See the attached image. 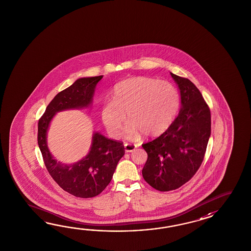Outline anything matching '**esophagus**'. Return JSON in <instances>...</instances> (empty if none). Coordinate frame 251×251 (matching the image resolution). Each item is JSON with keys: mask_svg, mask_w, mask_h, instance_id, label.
I'll return each mask as SVG.
<instances>
[{"mask_svg": "<svg viewBox=\"0 0 251 251\" xmlns=\"http://www.w3.org/2000/svg\"><path fill=\"white\" fill-rule=\"evenodd\" d=\"M124 147H125V151H126V152H132L134 150L136 149V147L134 146V145H132V144H126L124 145Z\"/></svg>", "mask_w": 251, "mask_h": 251, "instance_id": "34e87169", "label": "esophagus"}]
</instances>
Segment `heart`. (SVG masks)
I'll return each instance as SVG.
<instances>
[{
    "mask_svg": "<svg viewBox=\"0 0 251 251\" xmlns=\"http://www.w3.org/2000/svg\"><path fill=\"white\" fill-rule=\"evenodd\" d=\"M179 96L175 86L167 80L149 77H132L115 86L113 100L106 101L100 118L107 133L118 137L124 124L125 136L138 140L145 133L150 137L164 133L176 116Z\"/></svg>",
    "mask_w": 251,
    "mask_h": 251,
    "instance_id": "obj_1",
    "label": "heart"
}]
</instances>
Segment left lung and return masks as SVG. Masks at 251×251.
<instances>
[{"label":"left lung","instance_id":"8db88e82","mask_svg":"<svg viewBox=\"0 0 251 251\" xmlns=\"http://www.w3.org/2000/svg\"><path fill=\"white\" fill-rule=\"evenodd\" d=\"M180 95V108L170 127L143 144L148 159L144 180L159 191H171L191 179L202 164L211 135V112L191 80L171 73Z\"/></svg>","mask_w":251,"mask_h":251}]
</instances>
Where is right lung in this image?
<instances>
[{"instance_id": "add662e5", "label": "right lung", "mask_w": 251, "mask_h": 251, "mask_svg": "<svg viewBox=\"0 0 251 251\" xmlns=\"http://www.w3.org/2000/svg\"><path fill=\"white\" fill-rule=\"evenodd\" d=\"M102 78L100 75L75 80L53 98L38 121V147L49 174L64 191L77 198L96 197L107 187L125 154L123 144L95 131L88 153L76 162L64 163L56 160L48 148V130L57 113L91 107L97 84Z\"/></svg>"}]
</instances>
